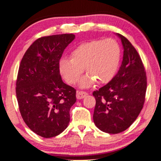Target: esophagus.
Here are the masks:
<instances>
[{"instance_id":"esophagus-1","label":"esophagus","mask_w":161,"mask_h":161,"mask_svg":"<svg viewBox=\"0 0 161 161\" xmlns=\"http://www.w3.org/2000/svg\"><path fill=\"white\" fill-rule=\"evenodd\" d=\"M88 94L86 92H76V98L78 99H82V98H85L86 96H87Z\"/></svg>"}]
</instances>
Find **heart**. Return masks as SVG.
Masks as SVG:
<instances>
[{
  "label": "heart",
  "mask_w": 161,
  "mask_h": 161,
  "mask_svg": "<svg viewBox=\"0 0 161 161\" xmlns=\"http://www.w3.org/2000/svg\"><path fill=\"white\" fill-rule=\"evenodd\" d=\"M121 49L117 40L112 38L94 40L81 43L72 50L71 57L63 56L58 69L67 83L75 84L84 71L88 72L79 81V87H91L95 82L106 84L118 72Z\"/></svg>",
  "instance_id": "1"
}]
</instances>
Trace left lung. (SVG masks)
<instances>
[{
	"mask_svg": "<svg viewBox=\"0 0 161 161\" xmlns=\"http://www.w3.org/2000/svg\"><path fill=\"white\" fill-rule=\"evenodd\" d=\"M116 35L124 49L121 67L111 82L93 92L96 100L93 121L98 129L108 134L122 132L133 124L144 105L147 89L140 56L128 39Z\"/></svg>",
	"mask_w": 161,
	"mask_h": 161,
	"instance_id": "1",
	"label": "left lung"
}]
</instances>
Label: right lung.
Listing matches in <instances>:
<instances>
[{"label": "right lung", "mask_w": 161, "mask_h": 161, "mask_svg": "<svg viewBox=\"0 0 161 161\" xmlns=\"http://www.w3.org/2000/svg\"><path fill=\"white\" fill-rule=\"evenodd\" d=\"M74 34L39 38L23 56L16 94L24 122L36 135L56 137L68 127L75 89L63 82L58 62Z\"/></svg>", "instance_id": "1"}]
</instances>
